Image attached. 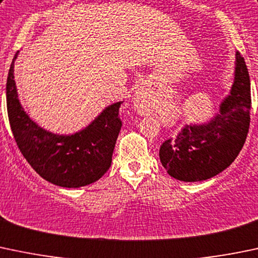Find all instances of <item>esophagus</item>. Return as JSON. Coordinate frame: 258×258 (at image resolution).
Wrapping results in <instances>:
<instances>
[{"label":"esophagus","mask_w":258,"mask_h":258,"mask_svg":"<svg viewBox=\"0 0 258 258\" xmlns=\"http://www.w3.org/2000/svg\"><path fill=\"white\" fill-rule=\"evenodd\" d=\"M145 99H147V90L139 89L134 97V108L137 109L138 113L144 114L147 113V108H145Z\"/></svg>","instance_id":"esophagus-1"}]
</instances>
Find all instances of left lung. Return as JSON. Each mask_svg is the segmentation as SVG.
Wrapping results in <instances>:
<instances>
[{"instance_id": "left-lung-1", "label": "left lung", "mask_w": 258, "mask_h": 258, "mask_svg": "<svg viewBox=\"0 0 258 258\" xmlns=\"http://www.w3.org/2000/svg\"><path fill=\"white\" fill-rule=\"evenodd\" d=\"M251 83L245 59L236 52L235 79L211 120L185 125L175 139L161 144L159 156L170 176L181 181H203L216 176L237 158L247 138Z\"/></svg>"}]
</instances>
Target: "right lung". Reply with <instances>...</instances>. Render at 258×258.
<instances>
[{
	"instance_id": "add662e5",
	"label": "right lung",
	"mask_w": 258,
	"mask_h": 258,
	"mask_svg": "<svg viewBox=\"0 0 258 258\" xmlns=\"http://www.w3.org/2000/svg\"><path fill=\"white\" fill-rule=\"evenodd\" d=\"M17 53L7 77L6 98L10 125L22 155L39 176L58 186L81 187L99 180L110 168L121 128V102L105 108L87 128L76 134L47 132L26 114L18 100L13 76Z\"/></svg>"
}]
</instances>
